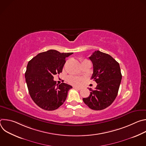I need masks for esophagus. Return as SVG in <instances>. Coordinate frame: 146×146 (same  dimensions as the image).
<instances>
[{
	"instance_id": "obj_1",
	"label": "esophagus",
	"mask_w": 146,
	"mask_h": 146,
	"mask_svg": "<svg viewBox=\"0 0 146 146\" xmlns=\"http://www.w3.org/2000/svg\"><path fill=\"white\" fill-rule=\"evenodd\" d=\"M74 88L77 90H81L82 89V88L81 87H74Z\"/></svg>"
}]
</instances>
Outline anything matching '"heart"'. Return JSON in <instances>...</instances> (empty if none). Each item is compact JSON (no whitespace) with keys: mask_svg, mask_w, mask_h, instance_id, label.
<instances>
[{"mask_svg":"<svg viewBox=\"0 0 146 146\" xmlns=\"http://www.w3.org/2000/svg\"><path fill=\"white\" fill-rule=\"evenodd\" d=\"M86 60H84L83 61H86ZM68 82L70 83L71 84L73 85H78L80 82L81 79L77 77L76 76H69L68 77Z\"/></svg>","mask_w":146,"mask_h":146,"instance_id":"b5f03b06","label":"heart"}]
</instances>
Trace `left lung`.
<instances>
[{
    "instance_id": "left-lung-1",
    "label": "left lung",
    "mask_w": 146,
    "mask_h": 146,
    "mask_svg": "<svg viewBox=\"0 0 146 146\" xmlns=\"http://www.w3.org/2000/svg\"><path fill=\"white\" fill-rule=\"evenodd\" d=\"M93 64L91 79L96 83L95 90L90 88L88 97L83 98L84 103L94 110L105 109L116 98L122 74L119 65L110 55L95 51L89 57Z\"/></svg>"
}]
</instances>
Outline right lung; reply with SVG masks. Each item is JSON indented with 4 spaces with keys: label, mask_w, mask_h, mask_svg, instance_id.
<instances>
[{
    "label": "right lung",
    "mask_w": 146,
    "mask_h": 146,
    "mask_svg": "<svg viewBox=\"0 0 146 146\" xmlns=\"http://www.w3.org/2000/svg\"><path fill=\"white\" fill-rule=\"evenodd\" d=\"M73 52L60 53L54 50L39 53L29 61L25 73L29 95L40 108L52 111L65 101L72 87L62 82L56 84L54 76L62 72L65 58Z\"/></svg>",
    "instance_id": "obj_1"
}]
</instances>
